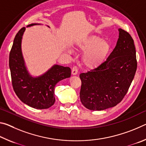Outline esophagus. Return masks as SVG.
I'll return each mask as SVG.
<instances>
[{"label": "esophagus", "mask_w": 146, "mask_h": 146, "mask_svg": "<svg viewBox=\"0 0 146 146\" xmlns=\"http://www.w3.org/2000/svg\"><path fill=\"white\" fill-rule=\"evenodd\" d=\"M71 74L73 75H76L78 74V68L76 66H74L72 69V71H71Z\"/></svg>", "instance_id": "obj_1"}]
</instances>
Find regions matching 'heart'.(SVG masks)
I'll return each mask as SVG.
<instances>
[{"instance_id": "obj_1", "label": "heart", "mask_w": 146, "mask_h": 146, "mask_svg": "<svg viewBox=\"0 0 146 146\" xmlns=\"http://www.w3.org/2000/svg\"><path fill=\"white\" fill-rule=\"evenodd\" d=\"M78 48L86 51L83 62L86 67L93 68L103 61L110 51V45L107 40H102L99 36H91L80 42Z\"/></svg>"}]
</instances>
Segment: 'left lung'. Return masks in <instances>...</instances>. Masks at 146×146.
I'll return each instance as SVG.
<instances>
[{
  "label": "left lung",
  "mask_w": 146,
  "mask_h": 146,
  "mask_svg": "<svg viewBox=\"0 0 146 146\" xmlns=\"http://www.w3.org/2000/svg\"><path fill=\"white\" fill-rule=\"evenodd\" d=\"M115 48L105 62L80 74V101L85 108L102 111L120 102L130 87L137 68L136 49L130 35L118 29Z\"/></svg>",
  "instance_id": "1"
}]
</instances>
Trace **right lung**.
<instances>
[{
    "label": "right lung",
    "mask_w": 146,
    "mask_h": 146,
    "mask_svg": "<svg viewBox=\"0 0 146 146\" xmlns=\"http://www.w3.org/2000/svg\"><path fill=\"white\" fill-rule=\"evenodd\" d=\"M35 25L39 24H29L27 28ZM25 30L26 28H23L17 33L9 53L12 85L23 103L38 110L48 109L55 102V85L59 81L70 77L71 69L54 64L42 75L32 76L27 69L22 52V39Z\"/></svg>",
    "instance_id": "1"
}]
</instances>
